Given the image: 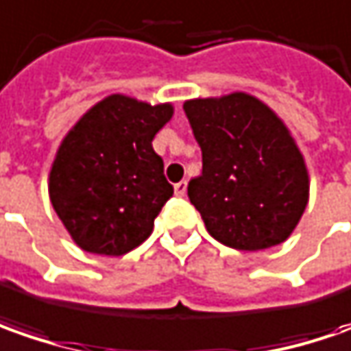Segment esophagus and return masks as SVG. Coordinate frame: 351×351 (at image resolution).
Returning a JSON list of instances; mask_svg holds the SVG:
<instances>
[{
    "label": "esophagus",
    "instance_id": "34e87169",
    "mask_svg": "<svg viewBox=\"0 0 351 351\" xmlns=\"http://www.w3.org/2000/svg\"><path fill=\"white\" fill-rule=\"evenodd\" d=\"M175 194L176 196H186V180H180V182H176Z\"/></svg>",
    "mask_w": 351,
    "mask_h": 351
}]
</instances>
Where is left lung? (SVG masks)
Segmentation results:
<instances>
[{
  "label": "left lung",
  "instance_id": "left-lung-1",
  "mask_svg": "<svg viewBox=\"0 0 351 351\" xmlns=\"http://www.w3.org/2000/svg\"><path fill=\"white\" fill-rule=\"evenodd\" d=\"M202 149L188 198L208 233L237 250H262L293 233L308 202L295 139L270 106L247 93L184 103Z\"/></svg>",
  "mask_w": 351,
  "mask_h": 351
}]
</instances>
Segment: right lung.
Masks as SVG:
<instances>
[{"instance_id":"add662e5","label":"right lung","mask_w":351,"mask_h":351,"mask_svg":"<svg viewBox=\"0 0 351 351\" xmlns=\"http://www.w3.org/2000/svg\"><path fill=\"white\" fill-rule=\"evenodd\" d=\"M173 118V104L110 95L67 132L50 169V202L75 241L93 254L122 256L152 235L173 186L155 134Z\"/></svg>"}]
</instances>
